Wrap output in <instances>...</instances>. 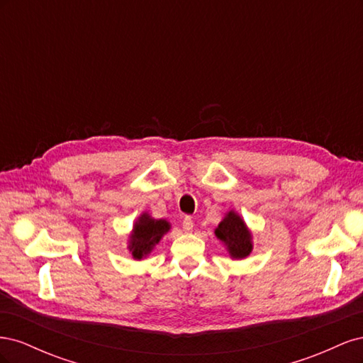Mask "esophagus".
Segmentation results:
<instances>
[{
    "label": "esophagus",
    "mask_w": 363,
    "mask_h": 363,
    "mask_svg": "<svg viewBox=\"0 0 363 363\" xmlns=\"http://www.w3.org/2000/svg\"><path fill=\"white\" fill-rule=\"evenodd\" d=\"M183 230H184L186 233H191L192 230H194V221H192L191 216H186L183 219Z\"/></svg>",
    "instance_id": "1"
}]
</instances>
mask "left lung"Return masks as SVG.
Wrapping results in <instances>:
<instances>
[{
    "label": "left lung",
    "instance_id": "left-lung-1",
    "mask_svg": "<svg viewBox=\"0 0 363 363\" xmlns=\"http://www.w3.org/2000/svg\"><path fill=\"white\" fill-rule=\"evenodd\" d=\"M215 236L221 240L232 259H245L252 251V235L244 218L235 211H228L223 221L215 227Z\"/></svg>",
    "mask_w": 363,
    "mask_h": 363
}]
</instances>
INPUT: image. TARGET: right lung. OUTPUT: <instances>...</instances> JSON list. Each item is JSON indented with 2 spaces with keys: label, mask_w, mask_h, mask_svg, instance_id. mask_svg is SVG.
Returning <instances> with one entry per match:
<instances>
[{
  "label": "right lung",
  "mask_w": 363,
  "mask_h": 363,
  "mask_svg": "<svg viewBox=\"0 0 363 363\" xmlns=\"http://www.w3.org/2000/svg\"><path fill=\"white\" fill-rule=\"evenodd\" d=\"M171 230L167 219H156L148 212H142L128 235L127 250L135 260H142L151 255V251L160 242L162 238Z\"/></svg>",
  "instance_id": "1"
}]
</instances>
